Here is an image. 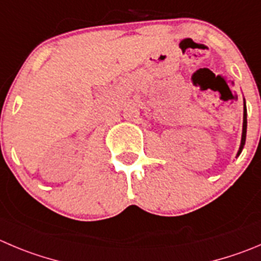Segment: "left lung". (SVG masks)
Returning a JSON list of instances; mask_svg holds the SVG:
<instances>
[{
	"mask_svg": "<svg viewBox=\"0 0 261 261\" xmlns=\"http://www.w3.org/2000/svg\"><path fill=\"white\" fill-rule=\"evenodd\" d=\"M246 129H247V110H246V103L244 105V125H242V138H241V146L240 150H238L237 156H240V153L242 152V148H244L245 142H246Z\"/></svg>",
	"mask_w": 261,
	"mask_h": 261,
	"instance_id": "left-lung-1",
	"label": "left lung"
}]
</instances>
